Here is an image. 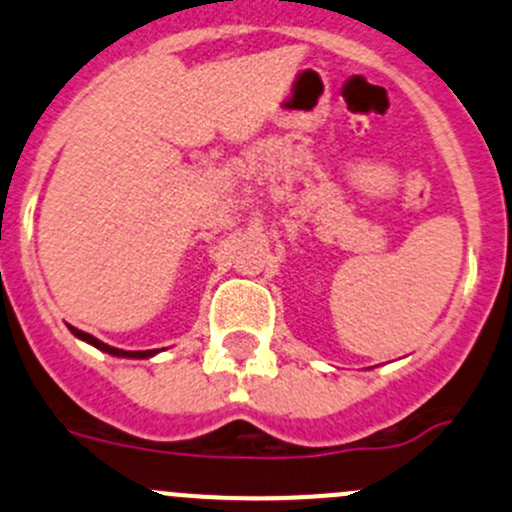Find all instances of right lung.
Wrapping results in <instances>:
<instances>
[{
    "mask_svg": "<svg viewBox=\"0 0 512 512\" xmlns=\"http://www.w3.org/2000/svg\"><path fill=\"white\" fill-rule=\"evenodd\" d=\"M71 331H73V336L83 338V341L90 343V346L100 348V351H105V353H110V355H120V358H149V355L157 353V351H122V348L107 346V343H102V341H98V338H95V336H90V333L78 331V328H73V326H71Z\"/></svg>",
    "mask_w": 512,
    "mask_h": 512,
    "instance_id": "add662e5",
    "label": "right lung"
}]
</instances>
